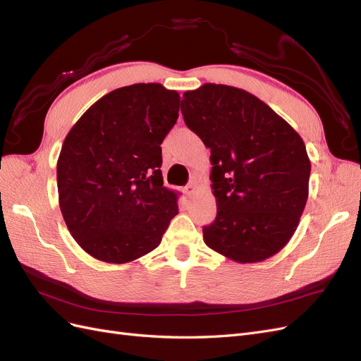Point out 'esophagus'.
<instances>
[{
	"mask_svg": "<svg viewBox=\"0 0 361 361\" xmlns=\"http://www.w3.org/2000/svg\"><path fill=\"white\" fill-rule=\"evenodd\" d=\"M194 191H195V183H192V182H191V183H188L187 187L183 188V192L187 194V195H191Z\"/></svg>",
	"mask_w": 361,
	"mask_h": 361,
	"instance_id": "esophagus-1",
	"label": "esophagus"
}]
</instances>
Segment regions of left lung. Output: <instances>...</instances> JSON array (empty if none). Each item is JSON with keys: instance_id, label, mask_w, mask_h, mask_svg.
<instances>
[{"instance_id": "1", "label": "left lung", "mask_w": 361, "mask_h": 361, "mask_svg": "<svg viewBox=\"0 0 361 361\" xmlns=\"http://www.w3.org/2000/svg\"><path fill=\"white\" fill-rule=\"evenodd\" d=\"M180 111L211 149L216 216L203 227L206 245L239 264L279 253L309 195L302 138L259 97L231 85L185 92Z\"/></svg>"}]
</instances>
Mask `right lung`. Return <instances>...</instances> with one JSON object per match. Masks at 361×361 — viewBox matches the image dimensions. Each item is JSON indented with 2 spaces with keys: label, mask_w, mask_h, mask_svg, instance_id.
Instances as JSON below:
<instances>
[{
  "label": "right lung",
  "mask_w": 361,
  "mask_h": 361,
  "mask_svg": "<svg viewBox=\"0 0 361 361\" xmlns=\"http://www.w3.org/2000/svg\"><path fill=\"white\" fill-rule=\"evenodd\" d=\"M179 93L133 84L101 97L64 138L59 202L71 235L108 264L150 253L178 214L164 187L161 143L179 117Z\"/></svg>",
  "instance_id": "add662e5"
}]
</instances>
